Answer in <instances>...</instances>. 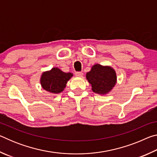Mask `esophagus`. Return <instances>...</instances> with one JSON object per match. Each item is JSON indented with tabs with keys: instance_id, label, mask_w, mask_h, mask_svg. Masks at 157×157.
Wrapping results in <instances>:
<instances>
[{
	"instance_id": "obj_1",
	"label": "esophagus",
	"mask_w": 157,
	"mask_h": 157,
	"mask_svg": "<svg viewBox=\"0 0 157 157\" xmlns=\"http://www.w3.org/2000/svg\"><path fill=\"white\" fill-rule=\"evenodd\" d=\"M75 76L79 77V78H82L83 76V73L82 72H76L75 73Z\"/></svg>"
}]
</instances>
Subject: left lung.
<instances>
[{
    "instance_id": "1",
    "label": "left lung",
    "mask_w": 157,
    "mask_h": 157,
    "mask_svg": "<svg viewBox=\"0 0 157 157\" xmlns=\"http://www.w3.org/2000/svg\"><path fill=\"white\" fill-rule=\"evenodd\" d=\"M86 78L91 85V89L99 95H106L113 89L117 83V75L110 66L95 63L86 73Z\"/></svg>"
}]
</instances>
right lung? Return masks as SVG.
Wrapping results in <instances>:
<instances>
[{"instance_id": "add662e5", "label": "right lung", "mask_w": 157, "mask_h": 157, "mask_svg": "<svg viewBox=\"0 0 157 157\" xmlns=\"http://www.w3.org/2000/svg\"><path fill=\"white\" fill-rule=\"evenodd\" d=\"M73 76L70 72L65 73L57 67L42 73L40 84L45 91L53 94H58L64 90L68 81Z\"/></svg>"}]
</instances>
